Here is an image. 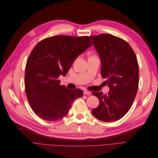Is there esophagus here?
I'll return each instance as SVG.
<instances>
[{"label": "esophagus", "mask_w": 158, "mask_h": 158, "mask_svg": "<svg viewBox=\"0 0 158 158\" xmlns=\"http://www.w3.org/2000/svg\"><path fill=\"white\" fill-rule=\"evenodd\" d=\"M91 94H92V93H91L90 92H89V91H87V90L84 91V95H89Z\"/></svg>", "instance_id": "1"}]
</instances>
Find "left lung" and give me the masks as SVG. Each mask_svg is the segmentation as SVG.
Instances as JSON below:
<instances>
[{
    "mask_svg": "<svg viewBox=\"0 0 158 158\" xmlns=\"http://www.w3.org/2000/svg\"><path fill=\"white\" fill-rule=\"evenodd\" d=\"M101 59V74L107 78V94L92 92L99 100L92 112L103 122L115 121L128 111L138 88L139 71L135 52L127 42L111 34L91 36Z\"/></svg>",
    "mask_w": 158,
    "mask_h": 158,
    "instance_id": "left-lung-1",
    "label": "left lung"
}]
</instances>
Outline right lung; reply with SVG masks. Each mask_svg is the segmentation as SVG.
Listing matches in <instances>:
<instances>
[{
  "label": "right lung",
  "mask_w": 158,
  "mask_h": 158,
  "mask_svg": "<svg viewBox=\"0 0 158 158\" xmlns=\"http://www.w3.org/2000/svg\"><path fill=\"white\" fill-rule=\"evenodd\" d=\"M92 45L88 36L56 35L45 38L33 48L26 63L25 89L38 117L59 120L67 114L74 100L82 96L80 89L60 85L59 77L66 76L75 59Z\"/></svg>",
  "instance_id": "1"
}]
</instances>
